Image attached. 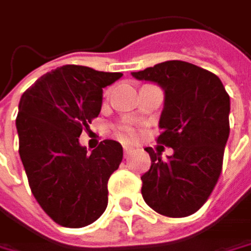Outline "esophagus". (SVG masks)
<instances>
[{"label": "esophagus", "instance_id": "34e87169", "mask_svg": "<svg viewBox=\"0 0 251 251\" xmlns=\"http://www.w3.org/2000/svg\"><path fill=\"white\" fill-rule=\"evenodd\" d=\"M124 153H125V156H127V154H130V153H132V147L124 146Z\"/></svg>", "mask_w": 251, "mask_h": 251}]
</instances>
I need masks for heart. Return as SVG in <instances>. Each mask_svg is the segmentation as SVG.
Masks as SVG:
<instances>
[{
	"label": "heart",
	"instance_id": "b5f03b06",
	"mask_svg": "<svg viewBox=\"0 0 251 251\" xmlns=\"http://www.w3.org/2000/svg\"><path fill=\"white\" fill-rule=\"evenodd\" d=\"M115 132H116V136L119 137L121 140L124 142H129V140H133L136 137V130L129 125H119L115 127Z\"/></svg>",
	"mask_w": 251,
	"mask_h": 251
}]
</instances>
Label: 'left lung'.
<instances>
[{"label":"left lung","instance_id":"8db88e82","mask_svg":"<svg viewBox=\"0 0 251 251\" xmlns=\"http://www.w3.org/2000/svg\"><path fill=\"white\" fill-rule=\"evenodd\" d=\"M164 90L158 145L173 156L146 151L151 166L142 176V195L156 212L169 218L195 213L212 194L224 164L229 137L230 98L216 74L187 61L169 60L132 73Z\"/></svg>","mask_w":251,"mask_h":251}]
</instances>
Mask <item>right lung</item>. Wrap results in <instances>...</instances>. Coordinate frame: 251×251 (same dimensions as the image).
<instances>
[{
    "label": "right lung",
    "mask_w": 251,
    "mask_h": 251,
    "mask_svg": "<svg viewBox=\"0 0 251 251\" xmlns=\"http://www.w3.org/2000/svg\"><path fill=\"white\" fill-rule=\"evenodd\" d=\"M122 73L67 64L46 73L22 94L17 116L19 156L42 209L64 227L95 222L108 205V180L124 150L102 140L87 153L78 137L102 105V88Z\"/></svg>",
    "instance_id": "add662e5"
}]
</instances>
